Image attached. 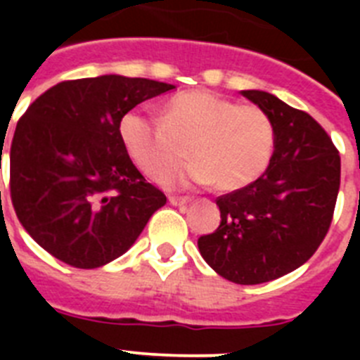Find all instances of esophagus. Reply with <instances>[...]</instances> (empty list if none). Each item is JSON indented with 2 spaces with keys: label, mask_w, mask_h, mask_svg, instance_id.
Masks as SVG:
<instances>
[{
  "label": "esophagus",
  "mask_w": 360,
  "mask_h": 360,
  "mask_svg": "<svg viewBox=\"0 0 360 360\" xmlns=\"http://www.w3.org/2000/svg\"><path fill=\"white\" fill-rule=\"evenodd\" d=\"M189 202H191L189 196H169L171 205H186V203Z\"/></svg>",
  "instance_id": "34e87169"
}]
</instances>
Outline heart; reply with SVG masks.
Returning a JSON list of instances; mask_svg holds the SVG:
<instances>
[{
  "mask_svg": "<svg viewBox=\"0 0 360 360\" xmlns=\"http://www.w3.org/2000/svg\"><path fill=\"white\" fill-rule=\"evenodd\" d=\"M120 139L133 164L153 180H164L187 158L195 162L187 178L232 193L256 182L269 167L276 148L274 122L256 106L209 90L178 94L165 104L164 115L128 111L120 120ZM184 176L167 180L184 184Z\"/></svg>",
  "mask_w": 360,
  "mask_h": 360,
  "instance_id": "obj_1",
  "label": "heart"
}]
</instances>
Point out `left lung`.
<instances>
[{
	"mask_svg": "<svg viewBox=\"0 0 360 360\" xmlns=\"http://www.w3.org/2000/svg\"><path fill=\"white\" fill-rule=\"evenodd\" d=\"M241 95L274 122V155L256 182L216 198L221 221L198 238V249L221 278L259 285L288 274L319 249L341 186V157L307 111L266 91Z\"/></svg>",
	"mask_w": 360,
	"mask_h": 360,
	"instance_id": "obj_1",
	"label": "left lung"
}]
</instances>
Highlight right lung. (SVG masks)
<instances>
[{
	"label": "right lung",
	"mask_w": 360,
	"mask_h": 360,
	"mask_svg": "<svg viewBox=\"0 0 360 360\" xmlns=\"http://www.w3.org/2000/svg\"><path fill=\"white\" fill-rule=\"evenodd\" d=\"M173 88L101 75L59 82L28 106L8 155L11 198L46 252L77 269L106 265L167 202L133 165L119 128L136 104Z\"/></svg>",
	"instance_id": "add662e5"
}]
</instances>
